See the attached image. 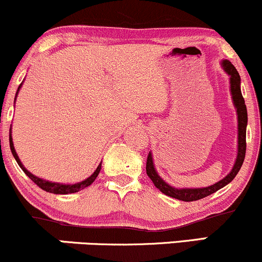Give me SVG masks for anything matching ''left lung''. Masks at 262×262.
Wrapping results in <instances>:
<instances>
[{
	"label": "left lung",
	"mask_w": 262,
	"mask_h": 262,
	"mask_svg": "<svg viewBox=\"0 0 262 262\" xmlns=\"http://www.w3.org/2000/svg\"><path fill=\"white\" fill-rule=\"evenodd\" d=\"M224 70L227 71L228 75L230 76V90H231V96H233L234 104H235L236 112H237V135H239V140H237V158L234 167L231 171L228 173V176H225L223 180L214 183V185L209 186V187L204 188H175L171 187L170 185H167L160 176L158 175L154 169V164H152V158L151 154L149 152L148 159H146V175L150 177L152 182H154L155 187L159 188L162 193H165L166 196H170L176 200L185 201V202H192V201H198L202 200V198L209 196V194L214 193L218 189H221L224 186H227L228 183L231 182L234 180V177L236 176V173L239 172V170L242 169V165L244 162L245 159V151H246V124H248V112H246V106L244 97H243L242 91H240V76L239 73L236 71V69L234 68V65L231 64L228 60H224L222 62Z\"/></svg>",
	"instance_id": "8db88e82"
}]
</instances>
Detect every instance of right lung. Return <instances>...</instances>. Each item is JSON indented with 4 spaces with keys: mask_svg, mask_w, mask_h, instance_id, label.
Returning <instances> with one entry per match:
<instances>
[{
    "mask_svg": "<svg viewBox=\"0 0 262 262\" xmlns=\"http://www.w3.org/2000/svg\"><path fill=\"white\" fill-rule=\"evenodd\" d=\"M20 87V86H19ZM19 87H18V90H19ZM10 148H11V151H12V155L14 156V159H16L17 164L19 165L20 169L25 171V173L27 176L29 177V179L32 180L33 182L35 183V185L39 186L41 189H44V191L47 192H50V193H54V194H68V193H75V192H79L81 189H83L87 186H90L91 183L95 181L96 177L98 176V173H100L101 171V164L98 165V167L96 169L95 172L92 173L91 176L89 177V179H86L85 181L82 182H79V183H75V185H61V183H55V182H49V181H45V180H41L39 179V177L32 175L31 172H29L28 170L26 169L25 166L22 165V162H20L19 158H18L16 150H14V146H13V141H12V138H11V134H10Z\"/></svg>",
    "mask_w": 262,
    "mask_h": 262,
    "instance_id": "1",
    "label": "right lung"
}]
</instances>
